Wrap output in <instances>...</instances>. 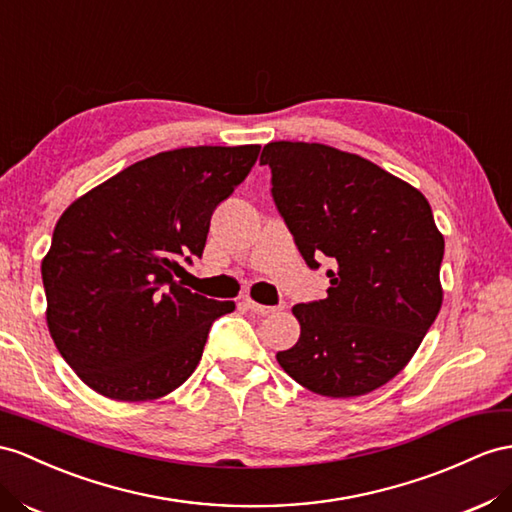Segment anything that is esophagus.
<instances>
[{
  "label": "esophagus",
  "mask_w": 512,
  "mask_h": 512,
  "mask_svg": "<svg viewBox=\"0 0 512 512\" xmlns=\"http://www.w3.org/2000/svg\"><path fill=\"white\" fill-rule=\"evenodd\" d=\"M242 303L246 305V309H251V311L259 313V316H266V313H274V311H281V309H283V305H279V307L261 305V303H257V300H255V298H251V296H244V298H242Z\"/></svg>",
  "instance_id": "1"
}]
</instances>
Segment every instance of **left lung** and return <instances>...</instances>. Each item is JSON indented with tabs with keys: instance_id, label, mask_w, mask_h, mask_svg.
Here are the masks:
<instances>
[{
	"instance_id": "left-lung-1",
	"label": "left lung",
	"mask_w": 512,
	"mask_h": 512,
	"mask_svg": "<svg viewBox=\"0 0 512 512\" xmlns=\"http://www.w3.org/2000/svg\"><path fill=\"white\" fill-rule=\"evenodd\" d=\"M272 199L309 268L329 257L326 298L296 305L300 337L277 352L298 385L355 398L411 361L441 309L443 235L426 196L361 155L268 142Z\"/></svg>"
}]
</instances>
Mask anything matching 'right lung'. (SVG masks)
Returning <instances> with one entry per match:
<instances>
[{"instance_id":"obj_1","label":"right lung","mask_w":512,"mask_h":512,"mask_svg":"<svg viewBox=\"0 0 512 512\" xmlns=\"http://www.w3.org/2000/svg\"><path fill=\"white\" fill-rule=\"evenodd\" d=\"M259 144L186 147L147 157L73 201L43 259L47 326L73 372L121 402L188 381L212 322L233 300L175 281L201 257L218 203L257 162Z\"/></svg>"}]
</instances>
